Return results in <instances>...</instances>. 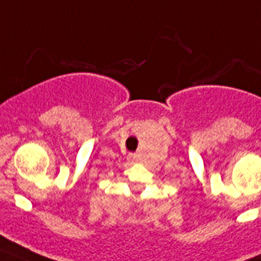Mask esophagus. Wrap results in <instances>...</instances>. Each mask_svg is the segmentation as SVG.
<instances>
[{"instance_id": "1", "label": "esophagus", "mask_w": 261, "mask_h": 261, "mask_svg": "<svg viewBox=\"0 0 261 261\" xmlns=\"http://www.w3.org/2000/svg\"><path fill=\"white\" fill-rule=\"evenodd\" d=\"M127 160H128V161H131V163H134V161L136 160V156L134 153H128L127 154Z\"/></svg>"}]
</instances>
